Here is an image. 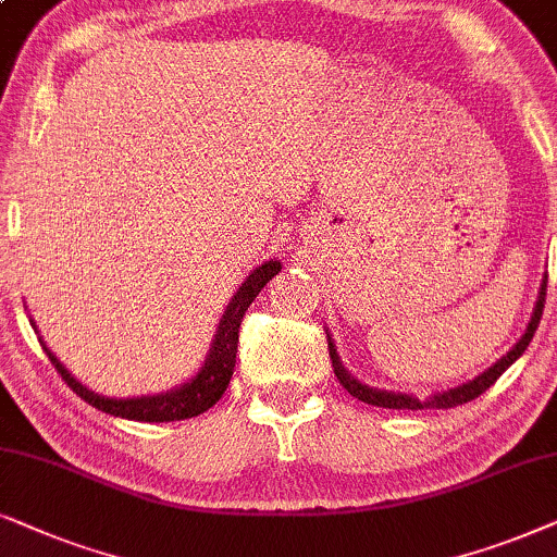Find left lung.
<instances>
[{
  "label": "left lung",
  "instance_id": "8db88e82",
  "mask_svg": "<svg viewBox=\"0 0 557 557\" xmlns=\"http://www.w3.org/2000/svg\"><path fill=\"white\" fill-rule=\"evenodd\" d=\"M545 290H547V280H543V287H540V298H537V306H535V313H532V321L528 325V331H524V336L517 341L515 348L507 351V356H502L499 361H496L494 367H488L484 374H479L476 380L461 384V387H454L448 392H441V395H433L428 399V403H420V399H414L410 395H399V392H384V389H374V387H367V384H361L359 380H354L351 374L346 372L344 367H341V359L336 354V348L329 341V354H331V367H333V374H336V380L341 382V387H344L348 395L361 399V403L367 405H374V407H389V410H450V407L456 405H466L471 403V399H476L479 395H484V392L492 387V384L499 380V376L507 372V369L515 364L517 359L524 354V348L530 346L532 336H535L537 325H540V318H543V308H545Z\"/></svg>",
  "mask_w": 557,
  "mask_h": 557
}]
</instances>
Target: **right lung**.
<instances>
[{"instance_id":"right-lung-1","label":"right lung","mask_w":557,"mask_h":557,"mask_svg":"<svg viewBox=\"0 0 557 557\" xmlns=\"http://www.w3.org/2000/svg\"><path fill=\"white\" fill-rule=\"evenodd\" d=\"M280 270H283V264H280L277 259H274V262L270 259V262L257 267V270L244 280L232 302L226 306L224 315H221L216 338H213L209 359H206L201 372L193 376L188 384H183L181 389L168 392V395L137 397V399H109V397L94 395L91 389H86L84 384L76 382L69 372H65V367L48 351V346L42 344V341L40 344L46 348L48 359L53 361L58 374L63 376V382L69 384V387L76 392L84 403L96 407V410L114 414V418H127V420H139V422H173V420L196 418V414H201L209 410V407L216 405L221 395L226 392L228 380H232L234 374L236 344H239V329H242L244 313H247V308L255 302L259 290H262V287L270 283Z\"/></svg>"}]
</instances>
